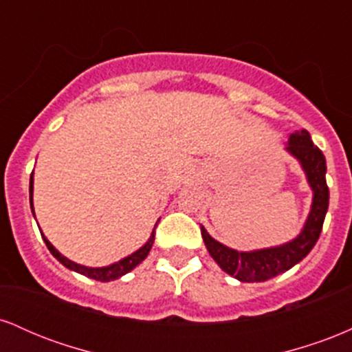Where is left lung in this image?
Listing matches in <instances>:
<instances>
[{
    "label": "left lung",
    "mask_w": 352,
    "mask_h": 352,
    "mask_svg": "<svg viewBox=\"0 0 352 352\" xmlns=\"http://www.w3.org/2000/svg\"><path fill=\"white\" fill-rule=\"evenodd\" d=\"M286 152L300 162L306 180L313 190V204H311L309 215L302 225L300 235L280 246L254 250V252H236L210 236L204 225H200L201 236H204L210 256L225 273L243 283H261L288 272L313 250L321 235L329 205L324 155L313 144L309 132L305 129L289 135Z\"/></svg>",
    "instance_id": "left-lung-1"
}]
</instances>
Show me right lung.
Here are the masks:
<instances>
[{"mask_svg": "<svg viewBox=\"0 0 352 352\" xmlns=\"http://www.w3.org/2000/svg\"><path fill=\"white\" fill-rule=\"evenodd\" d=\"M33 184H34V179H33V173H31V179H30V204H31V210H33V215H34ZM155 227H157V225H155ZM41 235H43V233H41ZM43 240H44V243H46L47 250H50V252L52 253V256H54L58 261H60V263L66 266V268H69L76 273L84 274V276H87V278H92V280L114 281V280H117V278L124 276L125 273L132 272V270H134L137 265L142 263L145 258H147V254H148V252H151V248L153 245V240H155V228H153L152 235L147 240V243H145L144 246H140L137 252L129 254V256H125V258H122V260L116 261V263H112L109 266H100V268H91V266H84V265L74 263V261H71L69 258H66L64 254H60L58 250H56L54 246L51 245V241L47 240V238L44 235H43Z\"/></svg>", "mask_w": 352, "mask_h": 352, "instance_id": "add662e5", "label": "right lung"}]
</instances>
